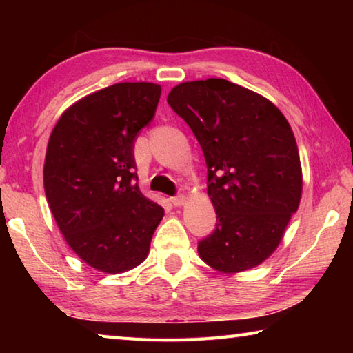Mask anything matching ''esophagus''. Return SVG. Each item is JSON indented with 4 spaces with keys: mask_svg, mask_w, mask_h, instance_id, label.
Listing matches in <instances>:
<instances>
[{
    "mask_svg": "<svg viewBox=\"0 0 353 353\" xmlns=\"http://www.w3.org/2000/svg\"><path fill=\"white\" fill-rule=\"evenodd\" d=\"M171 204L174 207H181L185 204V196L183 194H177V196H172V198H170Z\"/></svg>",
    "mask_w": 353,
    "mask_h": 353,
    "instance_id": "esophagus-1",
    "label": "esophagus"
}]
</instances>
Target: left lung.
I'll use <instances>...</instances> for the list:
<instances>
[{"label":"left lung","instance_id":"left-lung-1","mask_svg":"<svg viewBox=\"0 0 353 353\" xmlns=\"http://www.w3.org/2000/svg\"><path fill=\"white\" fill-rule=\"evenodd\" d=\"M166 101L205 157L216 229L198 244L202 261L224 274L261 265L282 241L302 196L290 123L270 99L216 77L179 83Z\"/></svg>","mask_w":353,"mask_h":353}]
</instances>
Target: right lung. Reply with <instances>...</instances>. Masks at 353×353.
I'll use <instances>...</instances> for the list:
<instances>
[{
	"label": "right lung",
	"instance_id": "1",
	"mask_svg": "<svg viewBox=\"0 0 353 353\" xmlns=\"http://www.w3.org/2000/svg\"><path fill=\"white\" fill-rule=\"evenodd\" d=\"M162 87L113 83L76 101L50 135L45 194L65 241L105 274L146 260L163 208L143 196L134 141L154 118Z\"/></svg>",
	"mask_w": 353,
	"mask_h": 353
}]
</instances>
